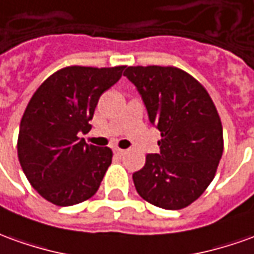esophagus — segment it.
I'll list each match as a JSON object with an SVG mask.
<instances>
[{
  "instance_id": "esophagus-1",
  "label": "esophagus",
  "mask_w": 254,
  "mask_h": 254,
  "mask_svg": "<svg viewBox=\"0 0 254 254\" xmlns=\"http://www.w3.org/2000/svg\"><path fill=\"white\" fill-rule=\"evenodd\" d=\"M114 152L117 154V155H120V157H121V155H124V154H125L127 151H125V150H122V148H118V147H115Z\"/></svg>"
}]
</instances>
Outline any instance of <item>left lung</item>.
I'll use <instances>...</instances> for the list:
<instances>
[{
  "mask_svg": "<svg viewBox=\"0 0 254 254\" xmlns=\"http://www.w3.org/2000/svg\"><path fill=\"white\" fill-rule=\"evenodd\" d=\"M124 75L161 132L159 154H147L143 169L133 173L136 191L162 209L189 206L212 183L223 155L217 110L206 89L177 67L132 65Z\"/></svg>",
  "mask_w": 254,
  "mask_h": 254,
  "instance_id": "obj_1",
  "label": "left lung"
}]
</instances>
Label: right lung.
<instances>
[{
    "label": "right lung",
    "instance_id": "obj_1",
    "mask_svg": "<svg viewBox=\"0 0 254 254\" xmlns=\"http://www.w3.org/2000/svg\"><path fill=\"white\" fill-rule=\"evenodd\" d=\"M125 65H70L47 78L20 121L17 157L33 189L58 206H71L96 194L111 165L109 147L86 144L97 102L122 77Z\"/></svg>",
    "mask_w": 254,
    "mask_h": 254
}]
</instances>
